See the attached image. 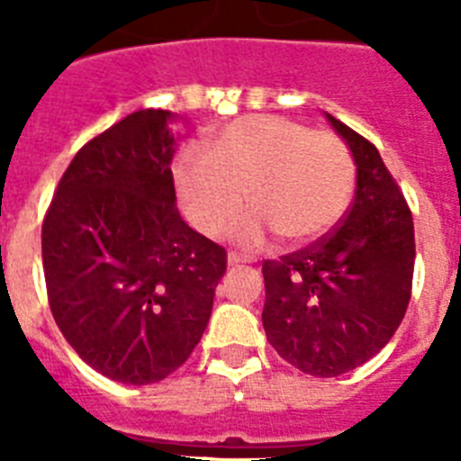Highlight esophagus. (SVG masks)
<instances>
[{"instance_id":"esophagus-1","label":"esophagus","mask_w":461,"mask_h":461,"mask_svg":"<svg viewBox=\"0 0 461 461\" xmlns=\"http://www.w3.org/2000/svg\"><path fill=\"white\" fill-rule=\"evenodd\" d=\"M240 263H244L242 256L235 254V251H230V254H228V266H240Z\"/></svg>"}]
</instances>
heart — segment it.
<instances>
[{
	"label": "heart",
	"instance_id": "obj_1",
	"mask_svg": "<svg viewBox=\"0 0 461 461\" xmlns=\"http://www.w3.org/2000/svg\"><path fill=\"white\" fill-rule=\"evenodd\" d=\"M182 210L205 235H223L244 212V244H304L339 221L353 191V161L344 142L300 122L254 115L226 126L210 154L185 152L175 164ZM248 195L244 196L243 194Z\"/></svg>",
	"mask_w": 461,
	"mask_h": 461
}]
</instances>
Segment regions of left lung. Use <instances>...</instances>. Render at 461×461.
<instances>
[{
  "label": "left lung",
  "mask_w": 461,
  "mask_h": 461,
  "mask_svg": "<svg viewBox=\"0 0 461 461\" xmlns=\"http://www.w3.org/2000/svg\"><path fill=\"white\" fill-rule=\"evenodd\" d=\"M356 161L351 210L319 242L263 263L267 341L309 376L360 367L393 339L411 300L413 217L367 138L325 115Z\"/></svg>",
  "instance_id": "obj_1"
}]
</instances>
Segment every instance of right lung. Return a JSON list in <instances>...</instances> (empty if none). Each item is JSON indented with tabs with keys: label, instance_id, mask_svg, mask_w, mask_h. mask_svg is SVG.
<instances>
[{
	"label": "right lung",
	"instance_id": "obj_1",
	"mask_svg": "<svg viewBox=\"0 0 461 461\" xmlns=\"http://www.w3.org/2000/svg\"><path fill=\"white\" fill-rule=\"evenodd\" d=\"M170 110H136L85 145L48 207L41 249L50 312L89 367L164 381L201 341L223 247L175 205Z\"/></svg>",
	"mask_w": 461,
	"mask_h": 461
}]
</instances>
